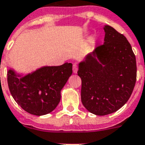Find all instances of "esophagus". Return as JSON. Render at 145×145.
Segmentation results:
<instances>
[{"mask_svg":"<svg viewBox=\"0 0 145 145\" xmlns=\"http://www.w3.org/2000/svg\"><path fill=\"white\" fill-rule=\"evenodd\" d=\"M72 70H73L74 73H77V71H78V67H77V65H73V67H72Z\"/></svg>","mask_w":145,"mask_h":145,"instance_id":"34e87169","label":"esophagus"}]
</instances>
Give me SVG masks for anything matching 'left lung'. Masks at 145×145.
Wrapping results in <instances>:
<instances>
[{
	"mask_svg": "<svg viewBox=\"0 0 145 145\" xmlns=\"http://www.w3.org/2000/svg\"><path fill=\"white\" fill-rule=\"evenodd\" d=\"M104 43L78 64L81 99L90 113H114L129 99L137 77L136 59L124 35L105 25Z\"/></svg>",
	"mask_w": 145,
	"mask_h": 145,
	"instance_id": "1",
	"label": "left lung"
}]
</instances>
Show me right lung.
Listing matches in <instances>:
<instances>
[{
	"label": "right lung",
	"instance_id": "right-lung-1",
	"mask_svg": "<svg viewBox=\"0 0 145 145\" xmlns=\"http://www.w3.org/2000/svg\"><path fill=\"white\" fill-rule=\"evenodd\" d=\"M72 73V64L44 67L23 77L10 69L9 89L15 101L27 113L35 116L48 114L60 103V91Z\"/></svg>",
	"mask_w": 145,
	"mask_h": 145
}]
</instances>
